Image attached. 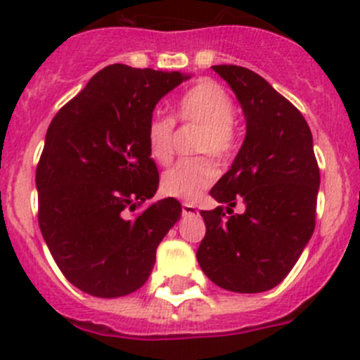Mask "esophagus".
Segmentation results:
<instances>
[{
	"instance_id": "esophagus-1",
	"label": "esophagus",
	"mask_w": 360,
	"mask_h": 360,
	"mask_svg": "<svg viewBox=\"0 0 360 360\" xmlns=\"http://www.w3.org/2000/svg\"><path fill=\"white\" fill-rule=\"evenodd\" d=\"M182 212L186 214V216H191V214H196L198 210H196V207L193 205V203L184 202V203H182Z\"/></svg>"
}]
</instances>
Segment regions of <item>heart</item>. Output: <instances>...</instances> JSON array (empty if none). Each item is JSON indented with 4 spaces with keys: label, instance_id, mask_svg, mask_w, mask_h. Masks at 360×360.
<instances>
[{
    "label": "heart",
    "instance_id": "heart-1",
    "mask_svg": "<svg viewBox=\"0 0 360 360\" xmlns=\"http://www.w3.org/2000/svg\"><path fill=\"white\" fill-rule=\"evenodd\" d=\"M173 110L176 121L200 127L194 141L196 153H210L217 160L232 157L237 144L232 123L236 105L219 84L212 80L198 82L174 101ZM146 144L155 162L169 164L174 153V121L162 114L151 115L146 123ZM216 176V164L209 157L186 158L164 173L162 191L191 202L202 196Z\"/></svg>",
    "mask_w": 360,
    "mask_h": 360
}]
</instances>
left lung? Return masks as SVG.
Returning <instances> with one entry per match:
<instances>
[{"mask_svg": "<svg viewBox=\"0 0 360 360\" xmlns=\"http://www.w3.org/2000/svg\"><path fill=\"white\" fill-rule=\"evenodd\" d=\"M236 92L246 137L232 167L210 189L223 207L202 210L207 232L196 259L216 285L262 292L291 271L316 226L319 167L302 112L240 65H212ZM245 207L233 214L236 205Z\"/></svg>", "mask_w": 360, "mask_h": 360, "instance_id": "obj_1", "label": "left lung"}]
</instances>
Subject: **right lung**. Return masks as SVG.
<instances>
[{"label": "right lung", "instance_id": "obj_1", "mask_svg": "<svg viewBox=\"0 0 360 360\" xmlns=\"http://www.w3.org/2000/svg\"><path fill=\"white\" fill-rule=\"evenodd\" d=\"M187 78L107 65L49 123L35 173L39 226L65 278L87 295L117 298L144 285L180 219L174 198L143 205L158 187L146 123Z\"/></svg>", "mask_w": 360, "mask_h": 360}]
</instances>
